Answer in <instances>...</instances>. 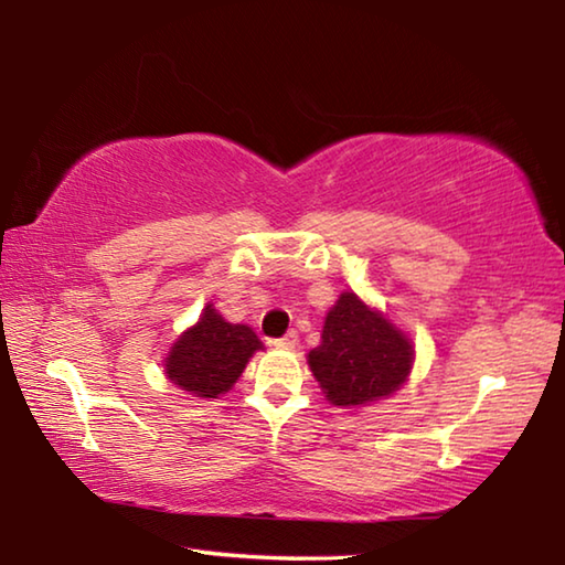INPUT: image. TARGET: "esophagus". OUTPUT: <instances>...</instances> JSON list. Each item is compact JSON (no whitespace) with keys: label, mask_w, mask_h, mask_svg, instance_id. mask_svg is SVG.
Instances as JSON below:
<instances>
[{"label":"esophagus","mask_w":565,"mask_h":565,"mask_svg":"<svg viewBox=\"0 0 565 565\" xmlns=\"http://www.w3.org/2000/svg\"><path fill=\"white\" fill-rule=\"evenodd\" d=\"M274 347H276V349H296V347H299V333L289 331L284 339H276Z\"/></svg>","instance_id":"34e87169"}]
</instances>
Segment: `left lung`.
I'll list each match as a JSON object with an SVG mask.
<instances>
[{
    "label": "left lung",
    "instance_id": "1",
    "mask_svg": "<svg viewBox=\"0 0 565 565\" xmlns=\"http://www.w3.org/2000/svg\"><path fill=\"white\" fill-rule=\"evenodd\" d=\"M306 359L333 406L356 408L406 384L414 347L384 313L343 291L323 321L321 343Z\"/></svg>",
    "mask_w": 565,
    "mask_h": 565
}]
</instances>
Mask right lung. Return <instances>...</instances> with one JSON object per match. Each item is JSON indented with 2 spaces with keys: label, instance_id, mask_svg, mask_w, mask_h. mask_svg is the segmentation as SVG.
Segmentation results:
<instances>
[{
  "label": "right lung",
  "instance_id": "right-lung-1",
  "mask_svg": "<svg viewBox=\"0 0 565 565\" xmlns=\"http://www.w3.org/2000/svg\"><path fill=\"white\" fill-rule=\"evenodd\" d=\"M264 349L244 323H228L206 303L194 327L174 341L164 359L169 381L196 398H218L244 374L254 351Z\"/></svg>",
  "mask_w": 565,
  "mask_h": 565
}]
</instances>
